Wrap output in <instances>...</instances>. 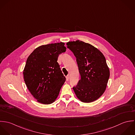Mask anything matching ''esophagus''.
Instances as JSON below:
<instances>
[{
  "instance_id": "esophagus-1",
  "label": "esophagus",
  "mask_w": 135,
  "mask_h": 135,
  "mask_svg": "<svg viewBox=\"0 0 135 135\" xmlns=\"http://www.w3.org/2000/svg\"><path fill=\"white\" fill-rule=\"evenodd\" d=\"M66 78V80H67V81H68V80H69V75L67 76Z\"/></svg>"
}]
</instances>
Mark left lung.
Returning a JSON list of instances; mask_svg holds the SVG:
<instances>
[{
	"mask_svg": "<svg viewBox=\"0 0 135 135\" xmlns=\"http://www.w3.org/2000/svg\"><path fill=\"white\" fill-rule=\"evenodd\" d=\"M76 57L81 79L73 88L77 98L84 103L98 100L105 92L109 69L102 52L93 45L77 40L66 43Z\"/></svg>",
	"mask_w": 135,
	"mask_h": 135,
	"instance_id": "1",
	"label": "left lung"
}]
</instances>
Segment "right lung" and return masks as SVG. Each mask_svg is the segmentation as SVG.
<instances>
[{"label":"right lung","instance_id":"1","mask_svg":"<svg viewBox=\"0 0 135 135\" xmlns=\"http://www.w3.org/2000/svg\"><path fill=\"white\" fill-rule=\"evenodd\" d=\"M66 50L64 43H52L38 46L28 57L23 73L24 80L38 102L50 104L58 97L66 81L58 57Z\"/></svg>","mask_w":135,"mask_h":135}]
</instances>
